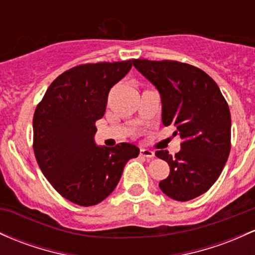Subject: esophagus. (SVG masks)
<instances>
[{
  "instance_id": "1",
  "label": "esophagus",
  "mask_w": 255,
  "mask_h": 255,
  "mask_svg": "<svg viewBox=\"0 0 255 255\" xmlns=\"http://www.w3.org/2000/svg\"><path fill=\"white\" fill-rule=\"evenodd\" d=\"M140 156H142V157H146V158H152L153 156H155V152L149 149H141Z\"/></svg>"
}]
</instances>
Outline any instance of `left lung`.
Instances as JSON below:
<instances>
[{"instance_id":"8db88e82","label":"left lung","mask_w":255,"mask_h":255,"mask_svg":"<svg viewBox=\"0 0 255 255\" xmlns=\"http://www.w3.org/2000/svg\"><path fill=\"white\" fill-rule=\"evenodd\" d=\"M133 65L158 91L162 123L175 126L174 133L184 140L174 157L167 150L156 151L170 169L159 189L181 202L198 197L217 181L230 153L228 103L213 78L189 64L133 59Z\"/></svg>"}]
</instances>
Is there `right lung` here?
I'll list each match as a JSON object with an SVG mask.
<instances>
[{
	"label": "right lung",
	"instance_id": "add662e5",
	"mask_svg": "<svg viewBox=\"0 0 255 255\" xmlns=\"http://www.w3.org/2000/svg\"><path fill=\"white\" fill-rule=\"evenodd\" d=\"M132 69V60L85 64L50 83L33 114V152L47 180L70 202L105 200L139 147L121 142L98 146L96 122L105 114L110 89Z\"/></svg>",
	"mask_w": 255,
	"mask_h": 255
}]
</instances>
